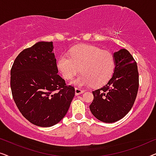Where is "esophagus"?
<instances>
[{"label": "esophagus", "mask_w": 156, "mask_h": 156, "mask_svg": "<svg viewBox=\"0 0 156 156\" xmlns=\"http://www.w3.org/2000/svg\"><path fill=\"white\" fill-rule=\"evenodd\" d=\"M84 90H83V89H80V88H76L75 89V94L77 96V95H80V94H82L83 92H84Z\"/></svg>", "instance_id": "1"}]
</instances>
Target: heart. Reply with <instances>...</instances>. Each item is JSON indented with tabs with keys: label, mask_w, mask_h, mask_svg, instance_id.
<instances>
[{
	"label": "heart",
	"mask_w": 156,
	"mask_h": 156,
	"mask_svg": "<svg viewBox=\"0 0 156 156\" xmlns=\"http://www.w3.org/2000/svg\"><path fill=\"white\" fill-rule=\"evenodd\" d=\"M68 54L59 57L58 68L62 76L71 80L79 73L82 74L72 82L77 86L100 87L105 85L114 73V57L111 53L91 45L77 47Z\"/></svg>",
	"instance_id": "obj_1"
}]
</instances>
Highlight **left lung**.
Segmentation results:
<instances>
[{
    "mask_svg": "<svg viewBox=\"0 0 156 156\" xmlns=\"http://www.w3.org/2000/svg\"><path fill=\"white\" fill-rule=\"evenodd\" d=\"M114 57L116 67L112 79L92 91L94 100L89 106L91 114L105 123L116 122L129 112L139 86L137 64L129 51L121 49Z\"/></svg>",
    "mask_w": 156,
    "mask_h": 156,
    "instance_id": "8db88e82",
    "label": "left lung"
}]
</instances>
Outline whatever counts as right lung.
Listing matches in <instances>:
<instances>
[{
    "label": "right lung",
    "instance_id": "obj_1",
    "mask_svg": "<svg viewBox=\"0 0 156 156\" xmlns=\"http://www.w3.org/2000/svg\"><path fill=\"white\" fill-rule=\"evenodd\" d=\"M52 42L25 49L10 70V87L17 107L34 125L50 127L67 114L75 90L58 73Z\"/></svg>",
    "mask_w": 156,
    "mask_h": 156
}]
</instances>
